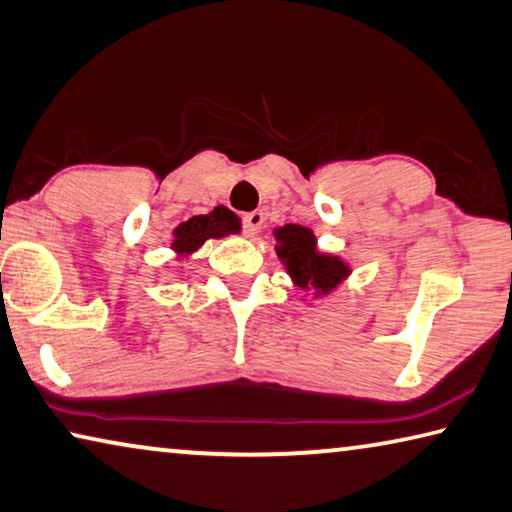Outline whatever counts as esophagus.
<instances>
[{
    "label": "esophagus",
    "instance_id": "34e87169",
    "mask_svg": "<svg viewBox=\"0 0 512 512\" xmlns=\"http://www.w3.org/2000/svg\"><path fill=\"white\" fill-rule=\"evenodd\" d=\"M264 223V214L262 212H250L241 218V225H243V232H246V237H255L259 232V227Z\"/></svg>",
    "mask_w": 512,
    "mask_h": 512
}]
</instances>
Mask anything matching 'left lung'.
<instances>
[{
    "label": "left lung",
    "instance_id": "left-lung-1",
    "mask_svg": "<svg viewBox=\"0 0 512 512\" xmlns=\"http://www.w3.org/2000/svg\"><path fill=\"white\" fill-rule=\"evenodd\" d=\"M275 239V253L300 287H314L319 294H326L348 275V266L342 259L316 253V239L307 227L285 225L275 230Z\"/></svg>",
    "mask_w": 512,
    "mask_h": 512
}]
</instances>
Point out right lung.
<instances>
[{
	"instance_id": "1",
	"label": "right lung",
	"mask_w": 512,
	"mask_h": 512,
	"mask_svg": "<svg viewBox=\"0 0 512 512\" xmlns=\"http://www.w3.org/2000/svg\"><path fill=\"white\" fill-rule=\"evenodd\" d=\"M239 232V218L230 209L216 207L207 216H193L189 221L175 227L173 248L180 255H189L198 250L207 239H221L225 234Z\"/></svg>"
}]
</instances>
